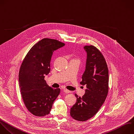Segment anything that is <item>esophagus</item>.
<instances>
[{"label": "esophagus", "mask_w": 134, "mask_h": 134, "mask_svg": "<svg viewBox=\"0 0 134 134\" xmlns=\"http://www.w3.org/2000/svg\"><path fill=\"white\" fill-rule=\"evenodd\" d=\"M63 91H64V92L65 93H71V91H70L66 90V89H64V90H63Z\"/></svg>", "instance_id": "1"}]
</instances>
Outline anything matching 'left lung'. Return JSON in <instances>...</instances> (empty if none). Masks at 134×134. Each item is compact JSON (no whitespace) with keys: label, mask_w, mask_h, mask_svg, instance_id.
I'll list each match as a JSON object with an SVG mask.
<instances>
[{"label":"left lung","mask_w":134,"mask_h":134,"mask_svg":"<svg viewBox=\"0 0 134 134\" xmlns=\"http://www.w3.org/2000/svg\"><path fill=\"white\" fill-rule=\"evenodd\" d=\"M85 70L80 84L86 85L82 97H76V102L71 108L70 115L74 119L85 121L98 111L107 97L108 91V70L101 52L95 47L85 46Z\"/></svg>","instance_id":"obj_1"}]
</instances>
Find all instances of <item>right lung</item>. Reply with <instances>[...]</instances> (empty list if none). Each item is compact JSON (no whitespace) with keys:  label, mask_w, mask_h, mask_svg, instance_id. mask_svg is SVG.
I'll use <instances>...</instances> for the list:
<instances>
[{"label":"right lung","mask_w":134,"mask_h":134,"mask_svg":"<svg viewBox=\"0 0 134 134\" xmlns=\"http://www.w3.org/2000/svg\"><path fill=\"white\" fill-rule=\"evenodd\" d=\"M65 46L57 40L44 38L35 44L25 58L19 73V83L24 102L36 116L48 115L60 92L44 80L50 72L53 52Z\"/></svg>","instance_id":"right-lung-1"}]
</instances>
